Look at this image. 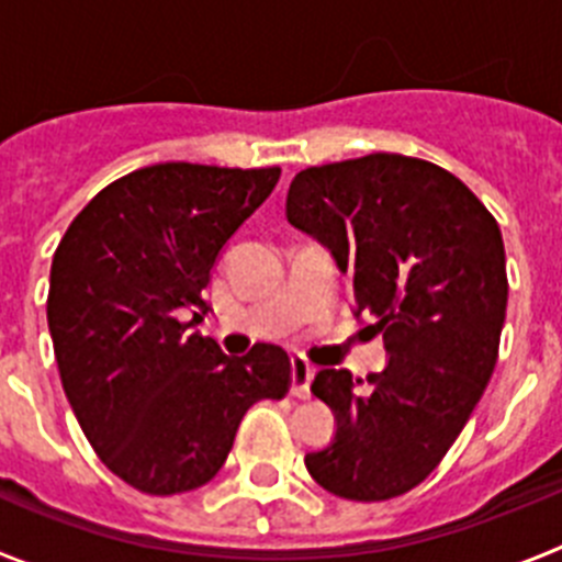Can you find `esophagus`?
I'll return each mask as SVG.
<instances>
[{
    "label": "esophagus",
    "mask_w": 562,
    "mask_h": 562,
    "mask_svg": "<svg viewBox=\"0 0 562 562\" xmlns=\"http://www.w3.org/2000/svg\"><path fill=\"white\" fill-rule=\"evenodd\" d=\"M312 374H315V369H312V366L304 360V357H297V355L292 357V385H290V394L297 396V400H306V396H310Z\"/></svg>",
    "instance_id": "34e87169"
}]
</instances>
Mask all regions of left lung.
<instances>
[{"label": "left lung", "instance_id": "8db88e82", "mask_svg": "<svg viewBox=\"0 0 562 562\" xmlns=\"http://www.w3.org/2000/svg\"><path fill=\"white\" fill-rule=\"evenodd\" d=\"M286 220L331 252L389 351L380 374L317 371L312 394L337 430L306 470L340 498H396L434 473L493 376L509 292L501 227L450 171L385 151L297 173Z\"/></svg>", "mask_w": 562, "mask_h": 562}]
</instances>
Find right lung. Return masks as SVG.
Segmentation results:
<instances>
[{
    "label": "right lung",
    "instance_id": "add662e5",
    "mask_svg": "<svg viewBox=\"0 0 562 562\" xmlns=\"http://www.w3.org/2000/svg\"><path fill=\"white\" fill-rule=\"evenodd\" d=\"M278 177L281 168H140L103 188L53 256L47 324L64 394L103 464L140 493L207 484L252 402L290 389L281 346L227 357L193 329L227 238Z\"/></svg>",
    "mask_w": 562,
    "mask_h": 562
}]
</instances>
